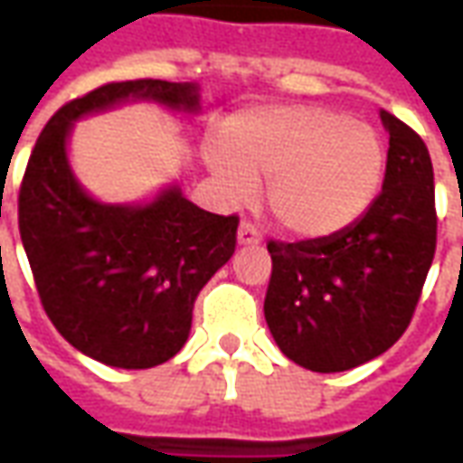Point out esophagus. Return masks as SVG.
Listing matches in <instances>:
<instances>
[{
    "label": "esophagus",
    "mask_w": 463,
    "mask_h": 463,
    "mask_svg": "<svg viewBox=\"0 0 463 463\" xmlns=\"http://www.w3.org/2000/svg\"><path fill=\"white\" fill-rule=\"evenodd\" d=\"M262 238L260 232H258V228L255 225H250V222H241V228H238V245H242V248H252V245H260Z\"/></svg>",
    "instance_id": "obj_1"
}]
</instances>
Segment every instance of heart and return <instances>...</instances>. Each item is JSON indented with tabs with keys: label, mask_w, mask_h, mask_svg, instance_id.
<instances>
[{
	"label": "heart",
	"mask_w": 463,
	"mask_h": 463,
	"mask_svg": "<svg viewBox=\"0 0 463 463\" xmlns=\"http://www.w3.org/2000/svg\"><path fill=\"white\" fill-rule=\"evenodd\" d=\"M222 195L245 203L268 181V211L282 231L325 238L345 231L379 193L387 151L374 126L322 106H260L232 116L205 143Z\"/></svg>",
	"instance_id": "b5f03b06"
}]
</instances>
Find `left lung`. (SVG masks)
Returning <instances> with one entry per match:
<instances>
[{"label": "left lung", "instance_id": "obj_1", "mask_svg": "<svg viewBox=\"0 0 463 463\" xmlns=\"http://www.w3.org/2000/svg\"><path fill=\"white\" fill-rule=\"evenodd\" d=\"M389 133L382 193L345 231L268 242L265 322L288 359L347 372L387 352L414 315L437 248L434 168L424 141L379 111Z\"/></svg>", "mask_w": 463, "mask_h": 463}]
</instances>
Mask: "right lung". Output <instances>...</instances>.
<instances>
[{
	"label": "right lung",
	"mask_w": 463,
	"mask_h": 463,
	"mask_svg": "<svg viewBox=\"0 0 463 463\" xmlns=\"http://www.w3.org/2000/svg\"><path fill=\"white\" fill-rule=\"evenodd\" d=\"M126 104L201 114L195 81L106 84L61 106L36 141L19 191V232L49 320L86 357L148 369L188 342L198 292L235 252V215L198 208L171 181L138 203L86 191L69 161L79 121Z\"/></svg>",
	"instance_id": "add662e5"
}]
</instances>
